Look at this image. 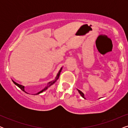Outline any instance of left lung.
I'll return each instance as SVG.
<instances>
[{
	"label": "left lung",
	"instance_id": "1",
	"mask_svg": "<svg viewBox=\"0 0 128 128\" xmlns=\"http://www.w3.org/2000/svg\"><path fill=\"white\" fill-rule=\"evenodd\" d=\"M78 92H79V93H80V95H81L82 96V97H83V98H84L85 99V97H84V94L83 93V92H81V91H80V90H78Z\"/></svg>",
	"mask_w": 128,
	"mask_h": 128
}]
</instances>
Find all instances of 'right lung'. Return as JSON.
Returning a JSON list of instances; mask_svg holds the SVG:
<instances>
[{"instance_id":"add662e5","label":"right lung","mask_w":128,"mask_h":128,"mask_svg":"<svg viewBox=\"0 0 128 128\" xmlns=\"http://www.w3.org/2000/svg\"><path fill=\"white\" fill-rule=\"evenodd\" d=\"M62 68H61V69H60V70H59V72H58V74H57V76H56V78H55V80H54V81H52V82H49V83H48V84H47V86L46 87H45L42 90H41V92H38L37 94H40V93H41V92H43L44 91H45L46 90L47 88H48L49 87H50V86L51 85H52L53 84L55 83V82L56 81V80L58 79V78H59V76H60V72H61V71H62ZM12 81H13V82L16 85V86H18L19 88H20L21 90H22V91H23V92H25V90H24V86H22V85H20V84H18V83H16L15 82H14L13 80H12Z\"/></svg>"}]
</instances>
